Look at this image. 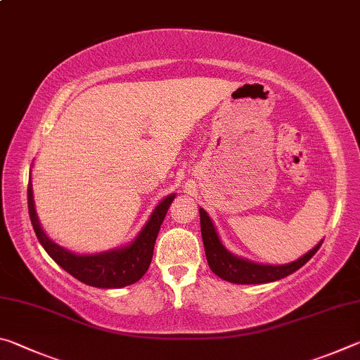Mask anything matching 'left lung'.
Listing matches in <instances>:
<instances>
[{
    "mask_svg": "<svg viewBox=\"0 0 360 360\" xmlns=\"http://www.w3.org/2000/svg\"><path fill=\"white\" fill-rule=\"evenodd\" d=\"M200 227H202L203 245L206 252V260L212 270V273L225 279L229 283L235 284H264L273 283L278 279L289 276L290 273L297 271L307 262L318 252L322 241L318 243L311 251H308L303 257L297 259L285 265H264L255 264L248 259H241L238 255L231 254L227 248L222 245L219 238L214 224L203 208H200Z\"/></svg>",
    "mask_w": 360,
    "mask_h": 360,
    "instance_id": "1",
    "label": "left lung"
}]
</instances>
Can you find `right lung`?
<instances>
[{"label": "right lung", "instance_id": "1", "mask_svg": "<svg viewBox=\"0 0 360 360\" xmlns=\"http://www.w3.org/2000/svg\"><path fill=\"white\" fill-rule=\"evenodd\" d=\"M176 193L168 195L155 206L149 221L144 224L136 238L129 245L112 249V251L89 255L66 251L65 248L58 246L57 243H53L46 235L34 210L32 181L28 182V212L34 233L38 236L42 248L65 271H68L71 276H75L81 283L94 285V288L119 289L139 281L144 273L148 271L152 254H154L158 230H160V225Z\"/></svg>", "mask_w": 360, "mask_h": 360}]
</instances>
